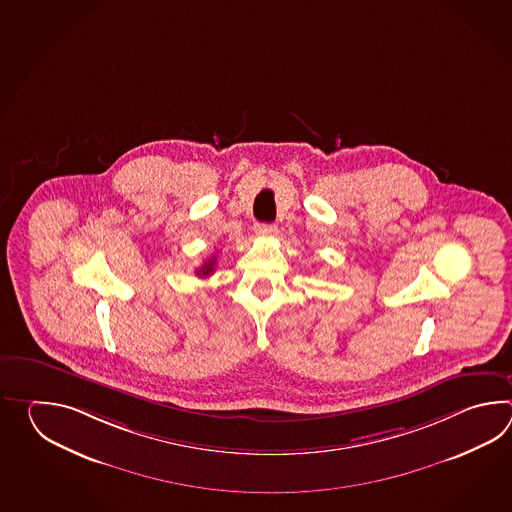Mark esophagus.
Listing matches in <instances>:
<instances>
[{
  "label": "esophagus",
  "instance_id": "1",
  "mask_svg": "<svg viewBox=\"0 0 512 512\" xmlns=\"http://www.w3.org/2000/svg\"><path fill=\"white\" fill-rule=\"evenodd\" d=\"M254 232L261 236V238H267V236H274L276 232H278V227L276 225H272V223H258L256 227H254Z\"/></svg>",
  "mask_w": 512,
  "mask_h": 512
}]
</instances>
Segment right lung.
Wrapping results in <instances>:
<instances>
[{
	"label": "right lung",
	"mask_w": 512,
	"mask_h": 512,
	"mask_svg": "<svg viewBox=\"0 0 512 512\" xmlns=\"http://www.w3.org/2000/svg\"><path fill=\"white\" fill-rule=\"evenodd\" d=\"M214 265H216V260H214V256H212V260H208L199 271H197V274H201V276H207V274H210V272L214 271Z\"/></svg>",
	"instance_id": "1"
}]
</instances>
